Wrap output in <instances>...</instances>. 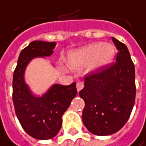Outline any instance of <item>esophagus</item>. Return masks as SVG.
Wrapping results in <instances>:
<instances>
[{
    "label": "esophagus",
    "instance_id": "esophagus-1",
    "mask_svg": "<svg viewBox=\"0 0 146 146\" xmlns=\"http://www.w3.org/2000/svg\"><path fill=\"white\" fill-rule=\"evenodd\" d=\"M76 87H77V91H78V92L81 91V90L83 89V87H84V84H83V82H77Z\"/></svg>",
    "mask_w": 146,
    "mask_h": 146
}]
</instances>
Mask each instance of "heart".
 Wrapping results in <instances>:
<instances>
[{"label": "heart", "instance_id": "b5f03b06", "mask_svg": "<svg viewBox=\"0 0 146 146\" xmlns=\"http://www.w3.org/2000/svg\"><path fill=\"white\" fill-rule=\"evenodd\" d=\"M115 48L110 43L94 42L69 53L67 62L74 69H82L89 64L93 71L102 69L112 63Z\"/></svg>", "mask_w": 146, "mask_h": 146}]
</instances>
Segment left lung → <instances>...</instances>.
Instances as JSON below:
<instances>
[{
  "mask_svg": "<svg viewBox=\"0 0 146 146\" xmlns=\"http://www.w3.org/2000/svg\"><path fill=\"white\" fill-rule=\"evenodd\" d=\"M118 50L115 62L85 77L79 95L85 101L82 120L93 134L118 132L128 121L135 95V68L127 46L112 37Z\"/></svg>",
  "mask_w": 146,
  "mask_h": 146,
  "instance_id": "1",
  "label": "left lung"
}]
</instances>
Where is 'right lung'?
Here are the masks:
<instances>
[{
	"instance_id": "1",
	"label": "right lung",
	"mask_w": 146,
	"mask_h": 146,
	"mask_svg": "<svg viewBox=\"0 0 146 146\" xmlns=\"http://www.w3.org/2000/svg\"><path fill=\"white\" fill-rule=\"evenodd\" d=\"M56 43L33 41L19 54L13 79V101L16 115L24 130L36 139H49L60 131L62 115L77 95L76 83L54 85L42 97H36L25 82V71L36 57L49 56Z\"/></svg>"
}]
</instances>
